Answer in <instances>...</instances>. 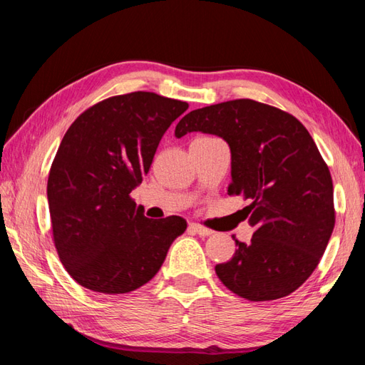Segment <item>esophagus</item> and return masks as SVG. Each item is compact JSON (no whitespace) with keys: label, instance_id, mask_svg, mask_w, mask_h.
I'll list each match as a JSON object with an SVG mask.
<instances>
[{"label":"esophagus","instance_id":"esophagus-1","mask_svg":"<svg viewBox=\"0 0 365 365\" xmlns=\"http://www.w3.org/2000/svg\"><path fill=\"white\" fill-rule=\"evenodd\" d=\"M190 230L196 232L197 235H202V237H207V235H210V234H212V230H210V229H207V227H204V226H200V224H197V222H191V224H190Z\"/></svg>","mask_w":365,"mask_h":365}]
</instances>
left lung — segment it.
Listing matches in <instances>:
<instances>
[{
  "label": "left lung",
  "instance_id": "obj_1",
  "mask_svg": "<svg viewBox=\"0 0 365 365\" xmlns=\"http://www.w3.org/2000/svg\"><path fill=\"white\" fill-rule=\"evenodd\" d=\"M202 131L230 147V196L250 200L255 229L229 262L215 267L230 292L250 301L284 298L307 281L334 229V190L328 165L302 123L250 98L188 113L175 136Z\"/></svg>",
  "mask_w": 365,
  "mask_h": 365
}]
</instances>
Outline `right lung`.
Wrapping results in <instances>:
<instances>
[{
	"mask_svg": "<svg viewBox=\"0 0 365 365\" xmlns=\"http://www.w3.org/2000/svg\"><path fill=\"white\" fill-rule=\"evenodd\" d=\"M187 110V102L138 91L102 100L68 127L46 196L54 246L80 285L106 294L139 289L187 229L180 216L145 218L130 196L165 131Z\"/></svg>",
	"mask_w": 365,
	"mask_h": 365,
	"instance_id": "right-lung-1",
	"label": "right lung"
}]
</instances>
